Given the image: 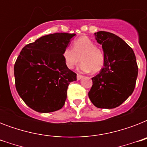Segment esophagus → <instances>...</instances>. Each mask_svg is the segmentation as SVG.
<instances>
[{"label":"esophagus","instance_id":"obj_1","mask_svg":"<svg viewBox=\"0 0 147 147\" xmlns=\"http://www.w3.org/2000/svg\"><path fill=\"white\" fill-rule=\"evenodd\" d=\"M84 78V76H81V75H77V80H81L82 78Z\"/></svg>","mask_w":147,"mask_h":147}]
</instances>
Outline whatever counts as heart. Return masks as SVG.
Listing matches in <instances>:
<instances>
[{"instance_id": "b5f03b06", "label": "heart", "mask_w": 147, "mask_h": 147, "mask_svg": "<svg viewBox=\"0 0 147 147\" xmlns=\"http://www.w3.org/2000/svg\"><path fill=\"white\" fill-rule=\"evenodd\" d=\"M71 49L66 47L62 52V57L65 66L72 69L81 60L79 66L82 71L98 72L105 64V54L103 51L95 47V44L87 36H81L73 42Z\"/></svg>"}]
</instances>
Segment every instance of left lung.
<instances>
[{"label":"left lung","mask_w":147,"mask_h":147,"mask_svg":"<svg viewBox=\"0 0 147 147\" xmlns=\"http://www.w3.org/2000/svg\"><path fill=\"white\" fill-rule=\"evenodd\" d=\"M94 36L102 46L105 66L92 78L88 97L95 107L112 109L124 102L134 90L138 75L136 56L125 41L114 33L98 31Z\"/></svg>","instance_id":"8db88e82"}]
</instances>
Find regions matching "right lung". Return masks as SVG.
<instances>
[{
    "instance_id": "obj_1",
    "label": "right lung",
    "mask_w": 147,
    "mask_h": 147,
    "mask_svg": "<svg viewBox=\"0 0 147 147\" xmlns=\"http://www.w3.org/2000/svg\"><path fill=\"white\" fill-rule=\"evenodd\" d=\"M75 33L42 36L23 48L14 65L15 85L27 106L40 113L61 109L69 83L77 80L65 65L62 52Z\"/></svg>"
}]
</instances>
